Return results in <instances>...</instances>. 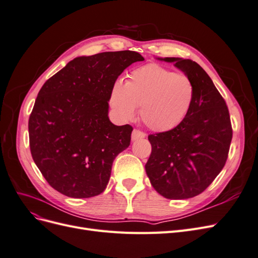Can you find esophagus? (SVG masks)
Instances as JSON below:
<instances>
[{
  "mask_svg": "<svg viewBox=\"0 0 258 258\" xmlns=\"http://www.w3.org/2000/svg\"><path fill=\"white\" fill-rule=\"evenodd\" d=\"M143 138H145L144 132L137 130V129L132 131V140H134V141H136V140H139V139H143Z\"/></svg>",
  "mask_w": 258,
  "mask_h": 258,
  "instance_id": "esophagus-1",
  "label": "esophagus"
}]
</instances>
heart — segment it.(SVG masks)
<instances>
[{
    "label": "heart",
    "instance_id": "b5f03b06",
    "mask_svg": "<svg viewBox=\"0 0 258 258\" xmlns=\"http://www.w3.org/2000/svg\"><path fill=\"white\" fill-rule=\"evenodd\" d=\"M191 81L159 64H147L132 71L124 84L116 83L110 104L122 119L129 120L140 106V117L157 132L172 130L183 121L192 104Z\"/></svg>",
    "mask_w": 258,
    "mask_h": 258
}]
</instances>
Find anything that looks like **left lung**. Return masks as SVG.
<instances>
[{"label": "left lung", "instance_id": "1", "mask_svg": "<svg viewBox=\"0 0 258 258\" xmlns=\"http://www.w3.org/2000/svg\"><path fill=\"white\" fill-rule=\"evenodd\" d=\"M173 62L194 85L189 112L172 130L148 136L152 153L145 171L155 190L168 199H188L214 181L228 157L232 129L228 107L212 80L197 62Z\"/></svg>", "mask_w": 258, "mask_h": 258}]
</instances>
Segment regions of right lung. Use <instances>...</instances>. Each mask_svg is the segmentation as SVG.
Listing matches in <instances>:
<instances>
[{"mask_svg": "<svg viewBox=\"0 0 258 258\" xmlns=\"http://www.w3.org/2000/svg\"><path fill=\"white\" fill-rule=\"evenodd\" d=\"M143 60L131 50L77 57L43 85L29 118L30 150L52 188L71 198L106 188L134 130L111 122L108 101L123 70Z\"/></svg>", "mask_w": 258, "mask_h": 258, "instance_id": "1", "label": "right lung"}]
</instances>
